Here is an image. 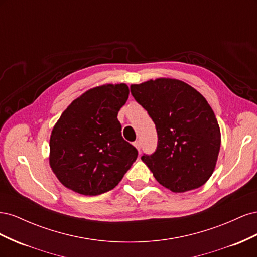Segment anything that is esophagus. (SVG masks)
I'll return each instance as SVG.
<instances>
[{
	"instance_id": "obj_1",
	"label": "esophagus",
	"mask_w": 257,
	"mask_h": 257,
	"mask_svg": "<svg viewBox=\"0 0 257 257\" xmlns=\"http://www.w3.org/2000/svg\"><path fill=\"white\" fill-rule=\"evenodd\" d=\"M134 146L137 148V150L141 151V149H142V142H141V141H136V142L134 143Z\"/></svg>"
}]
</instances>
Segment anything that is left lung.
I'll use <instances>...</instances> for the list:
<instances>
[{"label": "left lung", "instance_id": "left-lung-1", "mask_svg": "<svg viewBox=\"0 0 257 257\" xmlns=\"http://www.w3.org/2000/svg\"><path fill=\"white\" fill-rule=\"evenodd\" d=\"M131 93L155 124L158 146L142 160L175 193L197 189L211 177L221 147L220 126L206 98L180 80L132 84Z\"/></svg>", "mask_w": 257, "mask_h": 257}]
</instances>
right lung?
I'll return each instance as SVG.
<instances>
[{
	"mask_svg": "<svg viewBox=\"0 0 257 257\" xmlns=\"http://www.w3.org/2000/svg\"><path fill=\"white\" fill-rule=\"evenodd\" d=\"M126 84H105L73 100L50 136V166L60 182L82 195L112 190L138 157L118 121L128 98Z\"/></svg>",
	"mask_w": 257,
	"mask_h": 257,
	"instance_id": "1",
	"label": "right lung"
}]
</instances>
